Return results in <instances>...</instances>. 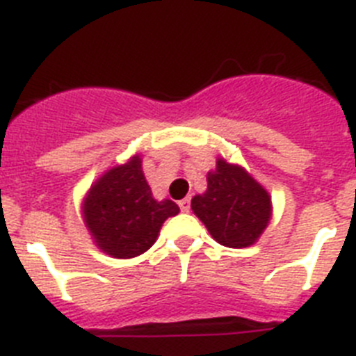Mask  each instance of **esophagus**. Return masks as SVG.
I'll use <instances>...</instances> for the list:
<instances>
[{"instance_id": "1", "label": "esophagus", "mask_w": 356, "mask_h": 356, "mask_svg": "<svg viewBox=\"0 0 356 356\" xmlns=\"http://www.w3.org/2000/svg\"><path fill=\"white\" fill-rule=\"evenodd\" d=\"M179 208H181V211H184V213L190 211V197L179 200Z\"/></svg>"}]
</instances>
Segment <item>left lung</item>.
Listing matches in <instances>:
<instances>
[{"label": "left lung", "instance_id": "1", "mask_svg": "<svg viewBox=\"0 0 356 356\" xmlns=\"http://www.w3.org/2000/svg\"><path fill=\"white\" fill-rule=\"evenodd\" d=\"M191 209L216 242L233 249L252 245L272 216L268 191L245 168L222 157L208 172V190L191 199Z\"/></svg>", "mask_w": 356, "mask_h": 356}]
</instances>
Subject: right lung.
<instances>
[{"label":"right lung","mask_w":356,"mask_h":356,"mask_svg":"<svg viewBox=\"0 0 356 356\" xmlns=\"http://www.w3.org/2000/svg\"><path fill=\"white\" fill-rule=\"evenodd\" d=\"M177 213L174 200L154 199L138 154L97 179L82 204L86 227L98 249L120 259L148 251L163 222Z\"/></svg>","instance_id":"right-lung-1"}]
</instances>
